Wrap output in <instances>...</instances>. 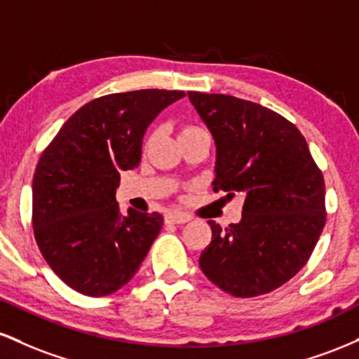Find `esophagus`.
Returning <instances> with one entry per match:
<instances>
[{
    "mask_svg": "<svg viewBox=\"0 0 359 359\" xmlns=\"http://www.w3.org/2000/svg\"><path fill=\"white\" fill-rule=\"evenodd\" d=\"M167 222H172V224H184V222L191 221V216L180 211H170L165 216Z\"/></svg>",
    "mask_w": 359,
    "mask_h": 359,
    "instance_id": "34e87169",
    "label": "esophagus"
}]
</instances>
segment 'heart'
<instances>
[{"mask_svg": "<svg viewBox=\"0 0 359 359\" xmlns=\"http://www.w3.org/2000/svg\"><path fill=\"white\" fill-rule=\"evenodd\" d=\"M192 130H197V128H194V126H187V128H184L182 133H184V131H192Z\"/></svg>", "mask_w": 359, "mask_h": 359, "instance_id": "1", "label": "heart"}]
</instances>
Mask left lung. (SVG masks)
<instances>
[{"instance_id": "obj_1", "label": "left lung", "mask_w": 359, "mask_h": 359, "mask_svg": "<svg viewBox=\"0 0 359 359\" xmlns=\"http://www.w3.org/2000/svg\"><path fill=\"white\" fill-rule=\"evenodd\" d=\"M216 143L214 191L245 197L241 221L221 228L201 270L234 297H257L288 282L307 263L325 224V185L294 123L257 102L187 93Z\"/></svg>"}]
</instances>
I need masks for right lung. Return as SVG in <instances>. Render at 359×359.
<instances>
[{
    "label": "right lung",
    "instance_id": "right-lung-1",
    "mask_svg": "<svg viewBox=\"0 0 359 359\" xmlns=\"http://www.w3.org/2000/svg\"><path fill=\"white\" fill-rule=\"evenodd\" d=\"M182 90L108 94L77 109L40 156L34 231L45 262L79 294L104 297L126 285L162 229L158 212L119 211V174L142 160L147 128Z\"/></svg>",
    "mask_w": 359,
    "mask_h": 359
}]
</instances>
